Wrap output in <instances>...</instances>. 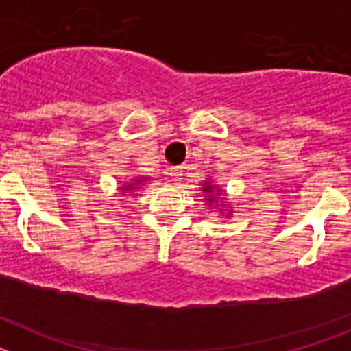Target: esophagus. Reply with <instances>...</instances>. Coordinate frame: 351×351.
Wrapping results in <instances>:
<instances>
[{
    "mask_svg": "<svg viewBox=\"0 0 351 351\" xmlns=\"http://www.w3.org/2000/svg\"><path fill=\"white\" fill-rule=\"evenodd\" d=\"M167 176L172 182H179L182 179V169L181 167H170V169H167Z\"/></svg>",
    "mask_w": 351,
    "mask_h": 351,
    "instance_id": "esophagus-1",
    "label": "esophagus"
}]
</instances>
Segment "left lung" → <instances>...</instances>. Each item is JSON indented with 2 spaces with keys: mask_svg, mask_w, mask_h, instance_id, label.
<instances>
[{
  "mask_svg": "<svg viewBox=\"0 0 351 351\" xmlns=\"http://www.w3.org/2000/svg\"><path fill=\"white\" fill-rule=\"evenodd\" d=\"M214 190V186L213 184H210V181H206V182H204V193H210V191H213ZM219 193H221V191H219L218 190V193H216V198H218V195ZM206 200H207V202H209V204H213L214 202V197H210V195H209V197H207L206 198Z\"/></svg>",
  "mask_w": 351,
  "mask_h": 351,
  "instance_id": "8db88e82",
  "label": "left lung"
}]
</instances>
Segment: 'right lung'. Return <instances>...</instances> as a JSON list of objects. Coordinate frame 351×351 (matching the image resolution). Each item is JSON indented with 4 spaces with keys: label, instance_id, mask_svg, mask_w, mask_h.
I'll use <instances>...</instances> for the list:
<instances>
[{
    "label": "right lung",
    "instance_id": "1",
    "mask_svg": "<svg viewBox=\"0 0 351 351\" xmlns=\"http://www.w3.org/2000/svg\"><path fill=\"white\" fill-rule=\"evenodd\" d=\"M144 179H147V178H141V179H135V182H132V184H126L125 188H123V190H133V188H137L138 184H141L142 181H144Z\"/></svg>",
    "mask_w": 351,
    "mask_h": 351
}]
</instances>
